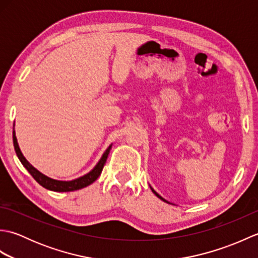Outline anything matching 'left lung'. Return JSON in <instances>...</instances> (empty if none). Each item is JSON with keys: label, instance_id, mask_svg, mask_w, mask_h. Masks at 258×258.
I'll return each instance as SVG.
<instances>
[{"label": "left lung", "instance_id": "left-lung-1", "mask_svg": "<svg viewBox=\"0 0 258 258\" xmlns=\"http://www.w3.org/2000/svg\"><path fill=\"white\" fill-rule=\"evenodd\" d=\"M150 187H151V189H152V191H153V193H154V194H155V195H156V196H157V197H158V199H161V200H162V201H163V202H166V203H168V204H171V203H169V202H168V201H166V200H165V199H163V197H162V196H161V195H160V194H158V193H156V191H155V190H154V188H153V187H152V186H151V185H150Z\"/></svg>", "mask_w": 258, "mask_h": 258}]
</instances>
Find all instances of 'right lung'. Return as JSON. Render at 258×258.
<instances>
[{
	"label": "right lung",
	"instance_id": "right-lung-1",
	"mask_svg": "<svg viewBox=\"0 0 258 258\" xmlns=\"http://www.w3.org/2000/svg\"><path fill=\"white\" fill-rule=\"evenodd\" d=\"M13 145H14V150H15L16 155H18L20 162L22 163V165H23L27 169V172L32 175L33 178H34L36 182L41 186H43L44 188L54 190V191H73V190L84 188V187H86V186H89L92 183H94L95 180L98 178V176L101 175V173L103 171V167L106 163L109 151H111V149H112V144H111L107 147L106 151L103 153L102 157L100 158V161L97 162L96 165L93 167V169H91L89 173L83 175V176L72 179V180H58V179H54V178L46 176V175L41 173L40 171H37V169L33 166L32 164L29 163V161L26 160L20 150L18 139H16V136H15L14 128H13Z\"/></svg>",
	"mask_w": 258,
	"mask_h": 258
}]
</instances>
